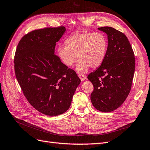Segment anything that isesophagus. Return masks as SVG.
<instances>
[{
	"mask_svg": "<svg viewBox=\"0 0 150 150\" xmlns=\"http://www.w3.org/2000/svg\"><path fill=\"white\" fill-rule=\"evenodd\" d=\"M78 76H79V78H80L81 81H82V82H83V81L86 79V76H84V74H79Z\"/></svg>",
	"mask_w": 150,
	"mask_h": 150,
	"instance_id": "esophagus-1",
	"label": "esophagus"
}]
</instances>
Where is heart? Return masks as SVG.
<instances>
[{"mask_svg":"<svg viewBox=\"0 0 150 150\" xmlns=\"http://www.w3.org/2000/svg\"><path fill=\"white\" fill-rule=\"evenodd\" d=\"M66 46H59L57 55L67 67H71L79 60L76 67L78 73H85L91 67L100 66L106 56L108 42L101 33H78L69 36L65 41Z\"/></svg>","mask_w":150,"mask_h":150,"instance_id":"heart-1","label":"heart"}]
</instances>
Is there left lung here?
Here are the masks:
<instances>
[{
    "mask_svg": "<svg viewBox=\"0 0 150 150\" xmlns=\"http://www.w3.org/2000/svg\"><path fill=\"white\" fill-rule=\"evenodd\" d=\"M98 30L108 35L105 58L88 79L94 86L91 101L96 110L108 112L116 110L130 92L134 73V52L126 36L111 27Z\"/></svg>",
    "mask_w": 150,
    "mask_h": 150,
    "instance_id": "obj_1",
    "label": "left lung"
}]
</instances>
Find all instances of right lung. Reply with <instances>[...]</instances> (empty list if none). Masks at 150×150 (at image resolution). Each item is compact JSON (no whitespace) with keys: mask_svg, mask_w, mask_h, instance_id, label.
Instances as JSON below:
<instances>
[{"mask_svg":"<svg viewBox=\"0 0 150 150\" xmlns=\"http://www.w3.org/2000/svg\"><path fill=\"white\" fill-rule=\"evenodd\" d=\"M64 27L38 29L25 35L15 54L16 78L35 110L47 116L67 111L81 80L54 54Z\"/></svg>","mask_w":150,"mask_h":150,"instance_id":"right-lung-1","label":"right lung"}]
</instances>
